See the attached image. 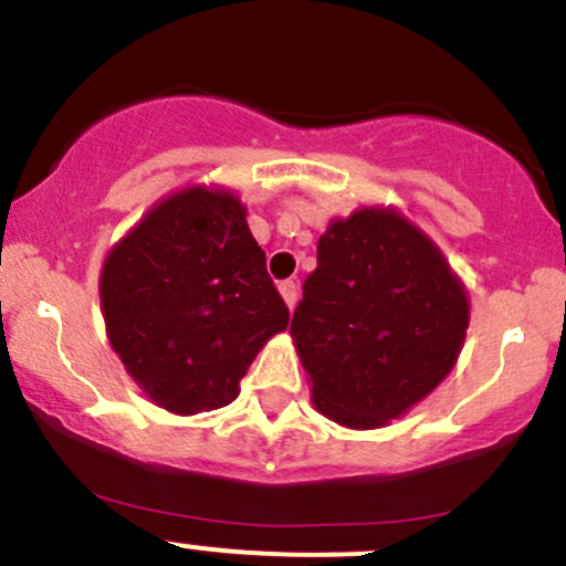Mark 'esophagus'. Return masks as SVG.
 Masks as SVG:
<instances>
[{"label": "esophagus", "mask_w": 566, "mask_h": 566, "mask_svg": "<svg viewBox=\"0 0 566 566\" xmlns=\"http://www.w3.org/2000/svg\"><path fill=\"white\" fill-rule=\"evenodd\" d=\"M279 293H282L284 304H287V310H293L295 301H298V284L295 282H282L279 284Z\"/></svg>", "instance_id": "obj_1"}]
</instances>
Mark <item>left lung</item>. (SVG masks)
Returning <instances> with one entry per match:
<instances>
[{"instance_id": "obj_1", "label": "left lung", "mask_w": 566, "mask_h": 566, "mask_svg": "<svg viewBox=\"0 0 566 566\" xmlns=\"http://www.w3.org/2000/svg\"><path fill=\"white\" fill-rule=\"evenodd\" d=\"M468 319V290L443 251L397 208L378 205L319 235L290 334L319 413L375 430L452 373Z\"/></svg>"}]
</instances>
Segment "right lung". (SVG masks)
Here are the masks:
<instances>
[{"label":"right lung","instance_id":"add662e5","mask_svg":"<svg viewBox=\"0 0 566 566\" xmlns=\"http://www.w3.org/2000/svg\"><path fill=\"white\" fill-rule=\"evenodd\" d=\"M112 350L145 397L193 416L230 405L290 312L247 224L219 186H186L153 205L101 268Z\"/></svg>","mask_w":566,"mask_h":566}]
</instances>
